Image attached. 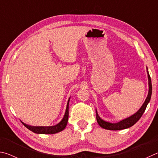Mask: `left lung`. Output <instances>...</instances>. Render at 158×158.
<instances>
[{"label": "left lung", "mask_w": 158, "mask_h": 158, "mask_svg": "<svg viewBox=\"0 0 158 158\" xmlns=\"http://www.w3.org/2000/svg\"><path fill=\"white\" fill-rule=\"evenodd\" d=\"M146 70H147V74H148V96L146 97L144 103H143L142 107H140L139 110L138 111L135 113L134 114H132L131 117H129L126 118L120 121L119 122L117 123H110L107 122L102 119V118L99 117V115L97 112V110H96V120L98 125L100 126L101 128L106 130H110V131H119V130H123L128 128L130 127H131L136 123L139 120V118L142 117V114L144 112L145 110L147 107V105L148 104L149 101L151 100V94H152V84H151V79L149 75L148 68L146 67Z\"/></svg>", "instance_id": "8db88e82"}]
</instances>
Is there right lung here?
<instances>
[{"mask_svg": "<svg viewBox=\"0 0 158 158\" xmlns=\"http://www.w3.org/2000/svg\"><path fill=\"white\" fill-rule=\"evenodd\" d=\"M69 101H70V98H69L68 100L65 114L64 115V117L62 121H61L60 123H58L57 125H55L53 126H32L27 125V124L24 123L23 122H22V121L21 123H23L24 126H26L27 129H29L30 131H31L32 132L37 134H55L57 133V132L62 131L63 130L66 128V125H67L69 118Z\"/></svg>", "mask_w": 158, "mask_h": 158, "instance_id": "1", "label": "right lung"}]
</instances>
